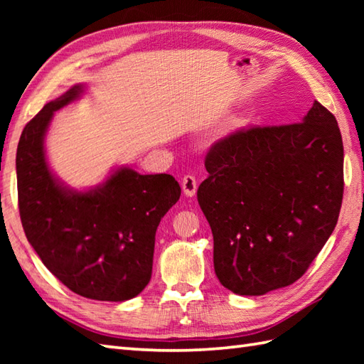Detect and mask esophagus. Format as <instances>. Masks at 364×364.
<instances>
[{
  "label": "esophagus",
  "instance_id": "34e87169",
  "mask_svg": "<svg viewBox=\"0 0 364 364\" xmlns=\"http://www.w3.org/2000/svg\"><path fill=\"white\" fill-rule=\"evenodd\" d=\"M181 188H183L184 196H186V197H194L196 192H197V180H196V176H192V175L184 176L183 181H181Z\"/></svg>",
  "mask_w": 364,
  "mask_h": 364
}]
</instances>
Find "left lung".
<instances>
[{"mask_svg":"<svg viewBox=\"0 0 364 364\" xmlns=\"http://www.w3.org/2000/svg\"><path fill=\"white\" fill-rule=\"evenodd\" d=\"M198 205L214 239L219 282L262 296L306 272L336 227L344 149L319 102L300 123L253 127L220 139L205 159Z\"/></svg>","mask_w":364,"mask_h":364,"instance_id":"obj_1","label":"left lung"}]
</instances>
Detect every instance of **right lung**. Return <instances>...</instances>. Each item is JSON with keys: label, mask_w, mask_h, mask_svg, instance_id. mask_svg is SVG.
<instances>
[{"label": "right lung", "mask_w": 364, "mask_h": 364, "mask_svg": "<svg viewBox=\"0 0 364 364\" xmlns=\"http://www.w3.org/2000/svg\"><path fill=\"white\" fill-rule=\"evenodd\" d=\"M84 90L75 84L23 129L15 159L20 219L45 267L68 289L125 301L150 282L154 236L181 188L172 175H141L127 166L87 191L65 186L46 161L45 134L54 112Z\"/></svg>", "instance_id": "add662e5"}]
</instances>
